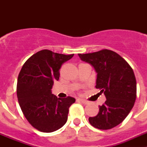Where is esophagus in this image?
Here are the masks:
<instances>
[{
    "instance_id": "1",
    "label": "esophagus",
    "mask_w": 147,
    "mask_h": 147,
    "mask_svg": "<svg viewBox=\"0 0 147 147\" xmlns=\"http://www.w3.org/2000/svg\"><path fill=\"white\" fill-rule=\"evenodd\" d=\"M79 101H80V102H81L82 104H84V105H87V104H88V101H86V100L85 99H79Z\"/></svg>"
}]
</instances>
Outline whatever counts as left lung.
<instances>
[{
	"label": "left lung",
	"instance_id": "obj_1",
	"mask_svg": "<svg viewBox=\"0 0 147 147\" xmlns=\"http://www.w3.org/2000/svg\"><path fill=\"white\" fill-rule=\"evenodd\" d=\"M78 55L94 67L96 88L107 98L99 106L97 115L89 118L90 124L99 129H112L125 119L134 106L136 80L133 70L119 54L107 49Z\"/></svg>",
	"mask_w": 147,
	"mask_h": 147
}]
</instances>
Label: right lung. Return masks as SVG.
Listing matches in <instances>:
<instances>
[{
	"label": "right lung",
	"mask_w": 147,
	"mask_h": 147,
	"mask_svg": "<svg viewBox=\"0 0 147 147\" xmlns=\"http://www.w3.org/2000/svg\"><path fill=\"white\" fill-rule=\"evenodd\" d=\"M74 54L40 51L22 67L17 85V96L23 115L40 132L57 130L66 123L69 107L76 99L57 98L51 93L54 81L59 78L62 65Z\"/></svg>",
	"instance_id": "right-lung-1"
}]
</instances>
